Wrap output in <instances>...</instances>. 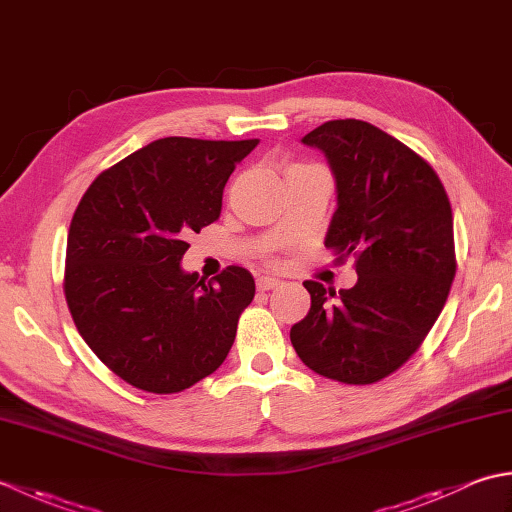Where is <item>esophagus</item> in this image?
Wrapping results in <instances>:
<instances>
[{"label": "esophagus", "mask_w": 512, "mask_h": 512, "mask_svg": "<svg viewBox=\"0 0 512 512\" xmlns=\"http://www.w3.org/2000/svg\"><path fill=\"white\" fill-rule=\"evenodd\" d=\"M281 284H284V281L277 279V277H270V275L257 277V288H259V290H273V288H277V286H281Z\"/></svg>", "instance_id": "34e87169"}]
</instances>
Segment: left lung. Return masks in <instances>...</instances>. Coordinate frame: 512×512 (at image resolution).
Returning <instances> with one entry per match:
<instances>
[{"label":"left lung","instance_id":"8db88e82","mask_svg":"<svg viewBox=\"0 0 512 512\" xmlns=\"http://www.w3.org/2000/svg\"><path fill=\"white\" fill-rule=\"evenodd\" d=\"M336 184L325 246L354 255L347 290L303 281L312 306L290 341L312 372L369 385L409 361L440 317L455 277L453 213L438 173L416 151L356 118L301 138Z\"/></svg>","mask_w":512,"mask_h":512}]
</instances>
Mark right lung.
Segmentation results:
<instances>
[{"mask_svg": "<svg viewBox=\"0 0 512 512\" xmlns=\"http://www.w3.org/2000/svg\"><path fill=\"white\" fill-rule=\"evenodd\" d=\"M259 140L169 136L103 171L76 206L65 301L90 350L125 383L176 394L224 363L255 297L246 268L215 284L180 266L222 213L224 184Z\"/></svg>", "mask_w": 512, "mask_h": 512, "instance_id": "obj_1", "label": "right lung"}]
</instances>
